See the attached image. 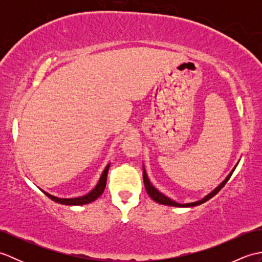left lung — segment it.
I'll use <instances>...</instances> for the list:
<instances>
[{
  "instance_id": "1",
  "label": "left lung",
  "mask_w": 262,
  "mask_h": 262,
  "mask_svg": "<svg viewBox=\"0 0 262 262\" xmlns=\"http://www.w3.org/2000/svg\"><path fill=\"white\" fill-rule=\"evenodd\" d=\"M236 165H237V164H236ZM236 165L234 166V169H233V170L230 172V174L225 178V180H224L223 182H221V185H220L219 187H216L213 191L209 192V193L207 194V196H205L203 199H200V200H198V202H194V203H188V204L177 203V202H174V200H172L171 198L166 197L165 194H163L162 192H160V191L158 190V189L152 185L151 181H149L148 177H147V174H146L145 168H144V165H143V180H144V185H145V189H146V191H147V193H148V196L151 197V198L154 200V202H157V203H159V204H161V205L173 206V207H193V206H198V205H200V204L207 202V200H209L210 198H213V197L215 196V194H216L217 192H219V191L221 190V189L225 186V183H226L227 181H229V179H230L232 173H233V171H234L235 168H236Z\"/></svg>"
}]
</instances>
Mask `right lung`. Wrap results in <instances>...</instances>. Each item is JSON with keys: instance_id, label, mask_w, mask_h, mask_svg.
<instances>
[{"instance_id": "add662e5", "label": "right lung", "mask_w": 262, "mask_h": 262, "mask_svg": "<svg viewBox=\"0 0 262 262\" xmlns=\"http://www.w3.org/2000/svg\"><path fill=\"white\" fill-rule=\"evenodd\" d=\"M109 166H110V163L104 168L102 174H101V177H100V179L97 183V186L94 187L90 192H88L86 194H84V196L76 197V198H58V197L53 196V194H51V193L46 192V191H42V192L45 193L48 198H51L52 200H54V202H56L58 204H62V205L79 206V205H86L89 203H92L97 198L101 196L103 190H104L105 183H107V174H108Z\"/></svg>"}]
</instances>
